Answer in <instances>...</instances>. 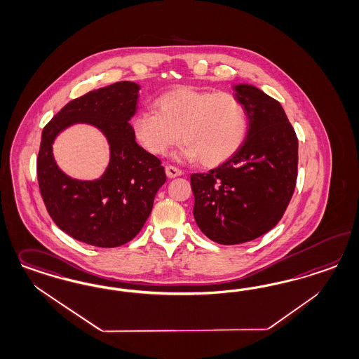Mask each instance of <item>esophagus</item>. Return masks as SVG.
<instances>
[{
  "mask_svg": "<svg viewBox=\"0 0 359 359\" xmlns=\"http://www.w3.org/2000/svg\"><path fill=\"white\" fill-rule=\"evenodd\" d=\"M165 172H166V175H168L169 178H175V177H178V175L182 174L181 169H178V168H175V166H172V165L166 166V168H165Z\"/></svg>",
  "mask_w": 359,
  "mask_h": 359,
  "instance_id": "obj_1",
  "label": "esophagus"
}]
</instances>
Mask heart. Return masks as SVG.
Segmentation results:
<instances>
[{"mask_svg": "<svg viewBox=\"0 0 359 359\" xmlns=\"http://www.w3.org/2000/svg\"><path fill=\"white\" fill-rule=\"evenodd\" d=\"M156 107L157 112L141 109L132 120L135 137L151 154H166L182 136L180 157L215 166L231 158L247 137V111L233 93L181 87L163 93Z\"/></svg>", "mask_w": 359, "mask_h": 359, "instance_id": "obj_1", "label": "heart"}]
</instances>
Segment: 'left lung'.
I'll list each match as a JSON object with an SVG mask.
<instances>
[{
	"mask_svg": "<svg viewBox=\"0 0 359 359\" xmlns=\"http://www.w3.org/2000/svg\"><path fill=\"white\" fill-rule=\"evenodd\" d=\"M247 111L248 132L231 158L190 175L193 214L219 244L254 241L283 218L297 180L299 141L278 100L251 84L233 86Z\"/></svg>",
	"mask_w": 359,
	"mask_h": 359,
	"instance_id": "left-lung-1",
	"label": "left lung"
}]
</instances>
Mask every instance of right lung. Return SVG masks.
<instances>
[{"instance_id":"add662e5","label":"right lung","mask_w":359,"mask_h":359,"mask_svg":"<svg viewBox=\"0 0 359 359\" xmlns=\"http://www.w3.org/2000/svg\"><path fill=\"white\" fill-rule=\"evenodd\" d=\"M140 86L117 81L71 100L42 130L36 158L41 196L51 219L71 238L103 248L132 241L148 219L166 175L161 161L136 142L129 120ZM74 123L97 127L110 144V162L93 182L71 179L52 156L56 136Z\"/></svg>"}]
</instances>
